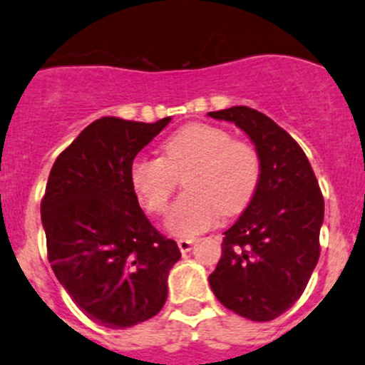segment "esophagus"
Segmentation results:
<instances>
[{"label": "esophagus", "mask_w": 365, "mask_h": 365, "mask_svg": "<svg viewBox=\"0 0 365 365\" xmlns=\"http://www.w3.org/2000/svg\"><path fill=\"white\" fill-rule=\"evenodd\" d=\"M192 244H194V239H180L178 240V247L182 253H187V251L192 250Z\"/></svg>", "instance_id": "34e87169"}]
</instances>
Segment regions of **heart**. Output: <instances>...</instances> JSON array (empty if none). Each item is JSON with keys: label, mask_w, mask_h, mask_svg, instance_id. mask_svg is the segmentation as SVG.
Here are the masks:
<instances>
[{"label": "heart", "mask_w": 365, "mask_h": 365, "mask_svg": "<svg viewBox=\"0 0 365 365\" xmlns=\"http://www.w3.org/2000/svg\"><path fill=\"white\" fill-rule=\"evenodd\" d=\"M162 157H137L130 183L148 212L164 214L178 176L185 192L169 214V228L183 237L210 228L219 215L242 212L257 194L262 158L257 148L219 126L194 123L162 143Z\"/></svg>", "instance_id": "heart-1"}]
</instances>
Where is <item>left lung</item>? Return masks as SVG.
<instances>
[{"mask_svg":"<svg viewBox=\"0 0 365 365\" xmlns=\"http://www.w3.org/2000/svg\"><path fill=\"white\" fill-rule=\"evenodd\" d=\"M208 115L235 123L262 158L257 194L225 232L221 260L208 282L228 310L272 321L298 302L319 260L323 194L305 151L271 118L250 107Z\"/></svg>","mask_w":365,"mask_h":365,"instance_id":"1","label":"left lung"}]
</instances>
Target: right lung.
<instances>
[{"instance_id": "add662e5", "label": "right lung", "mask_w": 365, "mask_h": 365, "mask_svg": "<svg viewBox=\"0 0 365 365\" xmlns=\"http://www.w3.org/2000/svg\"><path fill=\"white\" fill-rule=\"evenodd\" d=\"M169 121L98 119L49 173L41 201L48 260L81 312L101 327L123 330L157 316L182 257L151 225L130 183L133 158Z\"/></svg>"}]
</instances>
